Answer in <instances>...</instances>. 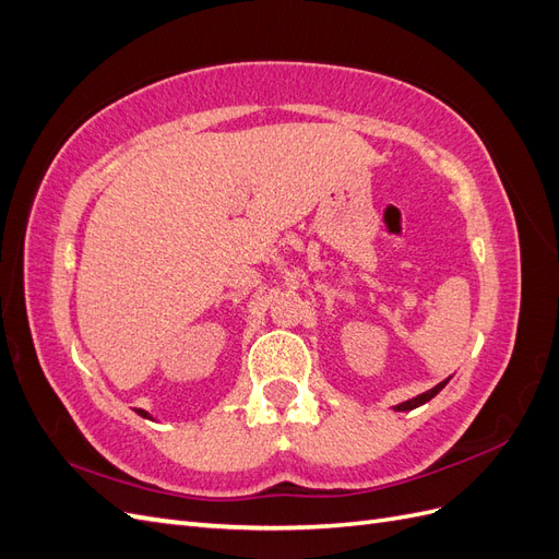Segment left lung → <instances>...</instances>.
Returning <instances> with one entry per match:
<instances>
[{
	"mask_svg": "<svg viewBox=\"0 0 559 559\" xmlns=\"http://www.w3.org/2000/svg\"><path fill=\"white\" fill-rule=\"evenodd\" d=\"M448 382H450V378H448V380H443L441 384H436L433 389H429V392H425V394H419V396H415V399H411V401H405V403H399L394 411L405 413V411H415V408H419V405H425L427 401H431L438 392H441V389H443Z\"/></svg>",
	"mask_w": 559,
	"mask_h": 559,
	"instance_id": "1",
	"label": "left lung"
}]
</instances>
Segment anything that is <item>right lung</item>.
I'll use <instances>...</instances> for the list:
<instances>
[{"label":"right lung","instance_id":"add662e5","mask_svg":"<svg viewBox=\"0 0 559 559\" xmlns=\"http://www.w3.org/2000/svg\"><path fill=\"white\" fill-rule=\"evenodd\" d=\"M134 413H138L140 417H144V419H154V417H151L146 411H142V408H134Z\"/></svg>","mask_w":559,"mask_h":559}]
</instances>
